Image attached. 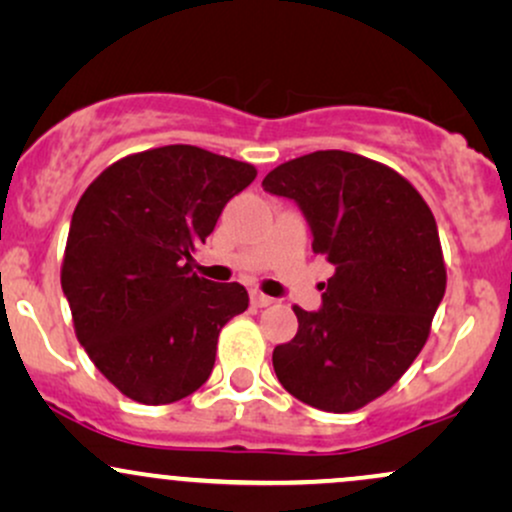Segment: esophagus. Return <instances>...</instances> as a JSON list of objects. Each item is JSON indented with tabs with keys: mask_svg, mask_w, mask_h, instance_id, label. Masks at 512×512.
<instances>
[{
	"mask_svg": "<svg viewBox=\"0 0 512 512\" xmlns=\"http://www.w3.org/2000/svg\"><path fill=\"white\" fill-rule=\"evenodd\" d=\"M250 301H252V305H255V308H267V305L274 303V298L264 296V293H260V291H252Z\"/></svg>",
	"mask_w": 512,
	"mask_h": 512,
	"instance_id": "1",
	"label": "esophagus"
}]
</instances>
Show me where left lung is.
<instances>
[{
	"mask_svg": "<svg viewBox=\"0 0 512 512\" xmlns=\"http://www.w3.org/2000/svg\"><path fill=\"white\" fill-rule=\"evenodd\" d=\"M262 187L298 204L315 255L334 264L322 308L293 305L298 332L274 349L276 378L315 409L366 407L407 373L443 301L436 219L397 170L349 151L293 158Z\"/></svg>",
	"mask_w": 512,
	"mask_h": 512,
	"instance_id": "8db88e82",
	"label": "left lung"
}]
</instances>
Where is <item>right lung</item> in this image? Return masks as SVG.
Wrapping results in <instances>:
<instances>
[{"mask_svg":"<svg viewBox=\"0 0 512 512\" xmlns=\"http://www.w3.org/2000/svg\"><path fill=\"white\" fill-rule=\"evenodd\" d=\"M255 166L170 144L120 158L76 204L62 291L76 339L122 395L170 404L211 375L221 327L248 291L192 272V252Z\"/></svg>","mask_w":512,"mask_h":512,"instance_id":"right-lung-1","label":"right lung"}]
</instances>
